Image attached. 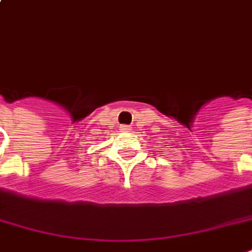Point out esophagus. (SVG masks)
Returning a JSON list of instances; mask_svg holds the SVG:
<instances>
[{
  "instance_id": "1",
  "label": "esophagus",
  "mask_w": 252,
  "mask_h": 252,
  "mask_svg": "<svg viewBox=\"0 0 252 252\" xmlns=\"http://www.w3.org/2000/svg\"><path fill=\"white\" fill-rule=\"evenodd\" d=\"M129 129H131V128H129L128 126H120V131L121 132H129Z\"/></svg>"
}]
</instances>
